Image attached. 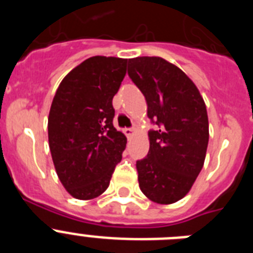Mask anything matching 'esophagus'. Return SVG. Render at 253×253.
<instances>
[{"label":"esophagus","mask_w":253,"mask_h":253,"mask_svg":"<svg viewBox=\"0 0 253 253\" xmlns=\"http://www.w3.org/2000/svg\"><path fill=\"white\" fill-rule=\"evenodd\" d=\"M124 133H125V135H126V137H133L134 134H135V129L134 128H125L124 129Z\"/></svg>","instance_id":"1"}]
</instances>
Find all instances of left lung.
I'll use <instances>...</instances> for the list:
<instances>
[{
	"label": "left lung",
	"instance_id": "obj_1",
	"mask_svg": "<svg viewBox=\"0 0 253 253\" xmlns=\"http://www.w3.org/2000/svg\"><path fill=\"white\" fill-rule=\"evenodd\" d=\"M128 75L147 101L157 128L148 131L149 151L137 161L142 193L172 204L190 191L204 165L209 142L207 106L194 82L160 57L128 60Z\"/></svg>",
	"mask_w": 253,
	"mask_h": 253
}]
</instances>
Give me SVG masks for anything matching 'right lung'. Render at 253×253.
Returning <instances> with one entry per match:
<instances>
[{
	"mask_svg": "<svg viewBox=\"0 0 253 253\" xmlns=\"http://www.w3.org/2000/svg\"><path fill=\"white\" fill-rule=\"evenodd\" d=\"M126 73V59L96 55L60 82L48 118L51 158L73 198L90 200L109 187L126 138L114 128L113 97Z\"/></svg>",
	"mask_w": 253,
	"mask_h": 253,
	"instance_id": "add662e5",
	"label": "right lung"
}]
</instances>
